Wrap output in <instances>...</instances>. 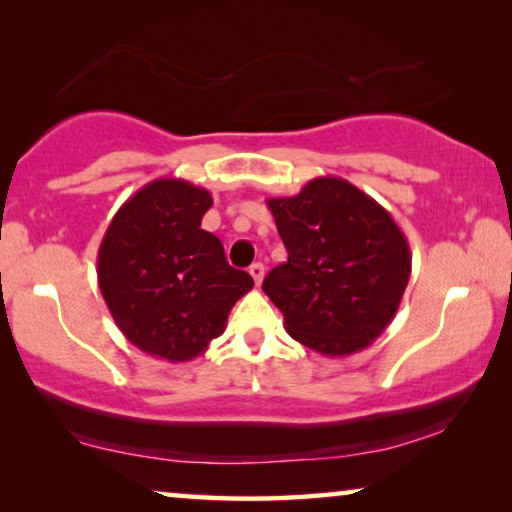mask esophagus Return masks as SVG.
Listing matches in <instances>:
<instances>
[{
    "instance_id": "obj_1",
    "label": "esophagus",
    "mask_w": 512,
    "mask_h": 512,
    "mask_svg": "<svg viewBox=\"0 0 512 512\" xmlns=\"http://www.w3.org/2000/svg\"><path fill=\"white\" fill-rule=\"evenodd\" d=\"M249 275L254 277L256 286H261L263 277H265V265H263V263H254V265H251V268H249Z\"/></svg>"
}]
</instances>
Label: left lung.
<instances>
[{
  "label": "left lung",
  "instance_id": "obj_1",
  "mask_svg": "<svg viewBox=\"0 0 512 512\" xmlns=\"http://www.w3.org/2000/svg\"><path fill=\"white\" fill-rule=\"evenodd\" d=\"M286 263L263 291L293 340L324 356L366 349L391 324L412 254L380 202L340 177H317L291 198H270Z\"/></svg>",
  "mask_w": 512,
  "mask_h": 512
}]
</instances>
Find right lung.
Segmentation results:
<instances>
[{
    "mask_svg": "<svg viewBox=\"0 0 512 512\" xmlns=\"http://www.w3.org/2000/svg\"><path fill=\"white\" fill-rule=\"evenodd\" d=\"M212 202L191 181H149L114 214L97 251V284L116 326L170 363L205 352L254 286L230 268L219 237L200 228Z\"/></svg>",
    "mask_w": 512,
    "mask_h": 512,
    "instance_id": "add662e5",
    "label": "right lung"
}]
</instances>
